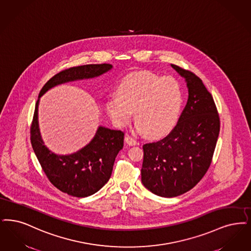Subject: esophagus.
<instances>
[{
    "label": "esophagus",
    "instance_id": "34e87169",
    "mask_svg": "<svg viewBox=\"0 0 251 251\" xmlns=\"http://www.w3.org/2000/svg\"><path fill=\"white\" fill-rule=\"evenodd\" d=\"M125 142L129 145V146H135L137 144V141L135 140L134 138H132L130 135H127L125 137Z\"/></svg>",
    "mask_w": 251,
    "mask_h": 251
}]
</instances>
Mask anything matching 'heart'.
Segmentation results:
<instances>
[{
  "mask_svg": "<svg viewBox=\"0 0 251 251\" xmlns=\"http://www.w3.org/2000/svg\"><path fill=\"white\" fill-rule=\"evenodd\" d=\"M117 92L118 96L107 99L105 107L119 127L129 123L134 111L136 130L151 138H160L178 120L182 89L172 76L161 77L149 71L134 72L121 81Z\"/></svg>",
  "mask_w": 251,
  "mask_h": 251,
  "instance_id": "obj_1",
  "label": "heart"
}]
</instances>
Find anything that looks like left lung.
<instances>
[{
	"label": "left lung",
	"instance_id": "8db88e82",
	"mask_svg": "<svg viewBox=\"0 0 251 251\" xmlns=\"http://www.w3.org/2000/svg\"><path fill=\"white\" fill-rule=\"evenodd\" d=\"M185 78L187 104L177 124L163 139L145 144L141 169L143 185L166 198L191 190L210 166L220 133V117L210 92L190 71L171 64Z\"/></svg>",
	"mask_w": 251,
	"mask_h": 251
}]
</instances>
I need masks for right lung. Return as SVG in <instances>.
I'll return each mask as SVG.
<instances>
[{
  "label": "right lung",
  "instance_id": "right-lung-1",
  "mask_svg": "<svg viewBox=\"0 0 251 251\" xmlns=\"http://www.w3.org/2000/svg\"><path fill=\"white\" fill-rule=\"evenodd\" d=\"M108 63L87 64L61 71L42 88L30 126V143L49 180L60 191L74 197H88L110 178L118 153L123 148L124 132L99 126L90 143L70 155L51 152L41 138L38 105L42 95L55 86L71 81L97 77L112 69Z\"/></svg>",
  "mask_w": 251,
  "mask_h": 251
}]
</instances>
